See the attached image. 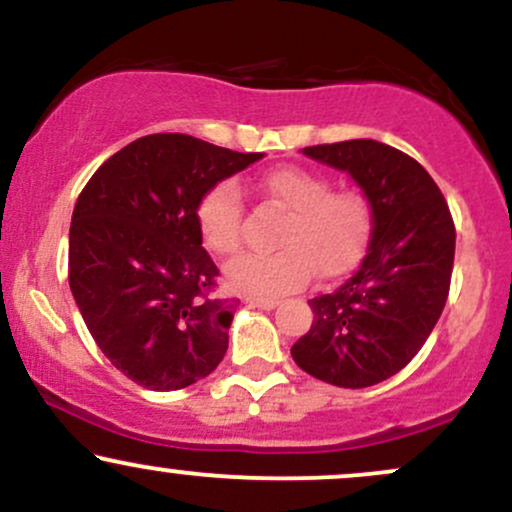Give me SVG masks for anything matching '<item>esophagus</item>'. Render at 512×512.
Returning a JSON list of instances; mask_svg holds the SVG:
<instances>
[{
    "mask_svg": "<svg viewBox=\"0 0 512 512\" xmlns=\"http://www.w3.org/2000/svg\"><path fill=\"white\" fill-rule=\"evenodd\" d=\"M250 303L255 305V308H262V310H272L279 305V301L276 298H250Z\"/></svg>",
    "mask_w": 512,
    "mask_h": 512,
    "instance_id": "esophagus-1",
    "label": "esophagus"
}]
</instances>
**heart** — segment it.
<instances>
[{
    "label": "heart",
    "instance_id": "b5f03b06",
    "mask_svg": "<svg viewBox=\"0 0 512 512\" xmlns=\"http://www.w3.org/2000/svg\"><path fill=\"white\" fill-rule=\"evenodd\" d=\"M260 187L289 207L279 228L276 252H245L226 264L233 291L267 298L301 289L310 274L325 279L346 272L361 257L370 236L373 211L363 192L330 190L315 170L279 166L267 170ZM243 192L236 180H219L197 202V226L204 245L216 255H233L243 240Z\"/></svg>",
    "mask_w": 512,
    "mask_h": 512
}]
</instances>
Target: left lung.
Returning <instances> with one entry per match:
<instances>
[{"instance_id": "left-lung-1", "label": "left lung", "mask_w": 512, "mask_h": 512, "mask_svg": "<svg viewBox=\"0 0 512 512\" xmlns=\"http://www.w3.org/2000/svg\"><path fill=\"white\" fill-rule=\"evenodd\" d=\"M303 154L361 185L373 228L356 272L308 301L313 325L291 356L330 385L383 383L419 354L448 301L455 262L448 202L419 161L375 139L305 146Z\"/></svg>"}]
</instances>
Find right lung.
I'll return each instance as SVG.
<instances>
[{"label": "right lung", "mask_w": 512, "mask_h": 512, "mask_svg": "<svg viewBox=\"0 0 512 512\" xmlns=\"http://www.w3.org/2000/svg\"><path fill=\"white\" fill-rule=\"evenodd\" d=\"M190 134H149L103 163L69 228V286L88 332L146 390L197 383L228 349L233 305L214 296L197 202L207 187L260 161Z\"/></svg>", "instance_id": "obj_1"}]
</instances>
